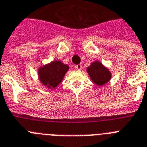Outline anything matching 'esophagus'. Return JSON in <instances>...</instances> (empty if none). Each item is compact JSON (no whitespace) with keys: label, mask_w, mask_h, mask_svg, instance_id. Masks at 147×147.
Instances as JSON below:
<instances>
[{"label":"esophagus","mask_w":147,"mask_h":147,"mask_svg":"<svg viewBox=\"0 0 147 147\" xmlns=\"http://www.w3.org/2000/svg\"><path fill=\"white\" fill-rule=\"evenodd\" d=\"M76 70H78V71H81L82 69V65L81 64H78V65H76Z\"/></svg>","instance_id":"esophagus-1"}]
</instances>
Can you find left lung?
Wrapping results in <instances>:
<instances>
[{"label":"left lung","instance_id":"obj_1","mask_svg":"<svg viewBox=\"0 0 147 147\" xmlns=\"http://www.w3.org/2000/svg\"><path fill=\"white\" fill-rule=\"evenodd\" d=\"M87 72L90 79L98 86H102L107 84L112 78V73L107 66H105L100 61L93 62L87 68Z\"/></svg>","mask_w":147,"mask_h":147}]
</instances>
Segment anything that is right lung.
<instances>
[{"mask_svg":"<svg viewBox=\"0 0 147 147\" xmlns=\"http://www.w3.org/2000/svg\"><path fill=\"white\" fill-rule=\"evenodd\" d=\"M69 65L59 60H53L39 67L38 76L40 83L48 89H55L69 71Z\"/></svg>","mask_w":147,"mask_h":147,"instance_id":"obj_1","label":"right lung"}]
</instances>
